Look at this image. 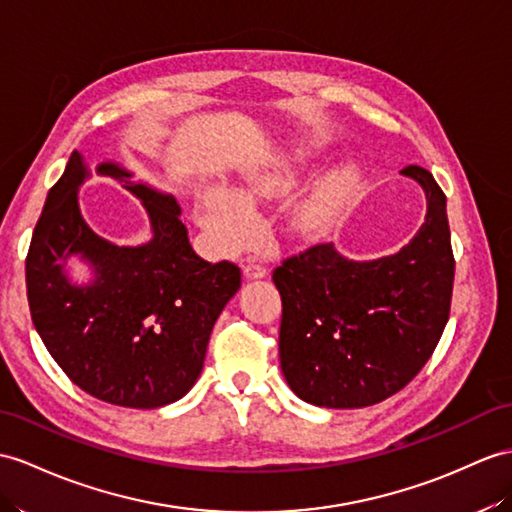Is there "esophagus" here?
<instances>
[{"instance_id": "obj_1", "label": "esophagus", "mask_w": 512, "mask_h": 512, "mask_svg": "<svg viewBox=\"0 0 512 512\" xmlns=\"http://www.w3.org/2000/svg\"><path fill=\"white\" fill-rule=\"evenodd\" d=\"M243 273H245V278H265L267 273H269V269H267V265L263 263V260H258V258H247L245 260V265H243Z\"/></svg>"}]
</instances>
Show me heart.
<instances>
[{
    "label": "heart",
    "instance_id": "heart-1",
    "mask_svg": "<svg viewBox=\"0 0 512 512\" xmlns=\"http://www.w3.org/2000/svg\"><path fill=\"white\" fill-rule=\"evenodd\" d=\"M354 184V171L343 169L326 184L302 199L293 208V221L299 230L313 232L326 226L339 210L345 195ZM291 189V176L282 171L256 169L243 173L236 193L226 189H210L197 204V221L213 241L223 249L243 245L254 230L252 202L265 197H276Z\"/></svg>",
    "mask_w": 512,
    "mask_h": 512
}]
</instances>
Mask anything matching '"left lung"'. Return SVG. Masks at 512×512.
I'll use <instances>...</instances> for the list:
<instances>
[{"mask_svg":"<svg viewBox=\"0 0 512 512\" xmlns=\"http://www.w3.org/2000/svg\"><path fill=\"white\" fill-rule=\"evenodd\" d=\"M428 197L426 223L393 256L354 263L317 243L273 269L282 297L280 365L304 402L365 408L402 391L450 319L454 254L445 193L432 173L402 169Z\"/></svg>","mask_w":512,"mask_h":512,"instance_id":"obj_1","label":"left lung"}]
</instances>
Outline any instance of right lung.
Masks as SVG:
<instances>
[{
  "label": "right lung",
  "mask_w": 512,
  "mask_h": 512,
  "mask_svg": "<svg viewBox=\"0 0 512 512\" xmlns=\"http://www.w3.org/2000/svg\"><path fill=\"white\" fill-rule=\"evenodd\" d=\"M97 171L141 199L152 241L119 247L86 226L78 186L89 171L73 152L47 193L28 249L32 323L82 391L123 408H158L184 397L202 373L210 332L239 291L241 269L193 252L171 195L132 182V173L112 162ZM71 253L96 267L93 285L73 287L64 278L59 263Z\"/></svg>",
  "instance_id": "obj_1"
}]
</instances>
